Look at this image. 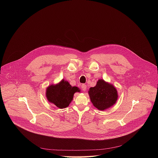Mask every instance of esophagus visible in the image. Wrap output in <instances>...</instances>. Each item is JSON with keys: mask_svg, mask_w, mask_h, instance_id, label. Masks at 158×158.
Listing matches in <instances>:
<instances>
[{"mask_svg": "<svg viewBox=\"0 0 158 158\" xmlns=\"http://www.w3.org/2000/svg\"><path fill=\"white\" fill-rule=\"evenodd\" d=\"M81 89L83 90V91H85V90H86V88H87V86H86V85L83 84V85H81Z\"/></svg>", "mask_w": 158, "mask_h": 158, "instance_id": "34e87169", "label": "esophagus"}]
</instances>
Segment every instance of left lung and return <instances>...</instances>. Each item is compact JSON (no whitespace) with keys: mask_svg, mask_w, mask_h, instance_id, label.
Returning a JSON list of instances; mask_svg holds the SVG:
<instances>
[{"mask_svg":"<svg viewBox=\"0 0 158 158\" xmlns=\"http://www.w3.org/2000/svg\"><path fill=\"white\" fill-rule=\"evenodd\" d=\"M88 94L93 105L100 111L113 106L118 99L116 88L103 79H99L95 86L89 88Z\"/></svg>","mask_w":158,"mask_h":158,"instance_id":"1","label":"left lung"}]
</instances>
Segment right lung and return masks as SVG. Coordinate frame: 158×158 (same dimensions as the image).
I'll list each match as a JSON object with an SVG mask.
<instances>
[{"label": "right lung", "mask_w": 158, "mask_h": 158, "mask_svg": "<svg viewBox=\"0 0 158 158\" xmlns=\"http://www.w3.org/2000/svg\"><path fill=\"white\" fill-rule=\"evenodd\" d=\"M79 92L80 89L78 87L72 86L68 81L63 79L56 85L48 86L46 89L45 96L50 103L63 109L69 106L73 100L74 94Z\"/></svg>", "instance_id": "add662e5"}]
</instances>
